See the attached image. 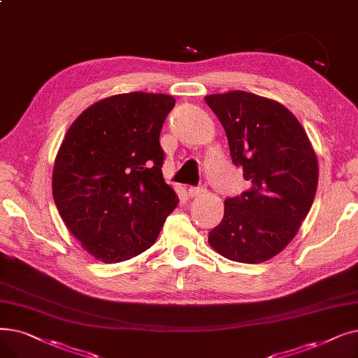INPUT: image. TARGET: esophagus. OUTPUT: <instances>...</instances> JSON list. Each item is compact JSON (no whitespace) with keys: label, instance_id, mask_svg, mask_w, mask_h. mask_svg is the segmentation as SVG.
I'll list each match as a JSON object with an SVG mask.
<instances>
[{"label":"esophagus","instance_id":"34e87169","mask_svg":"<svg viewBox=\"0 0 358 358\" xmlns=\"http://www.w3.org/2000/svg\"><path fill=\"white\" fill-rule=\"evenodd\" d=\"M203 192H205L203 187H190V189H189L190 197H199V196L203 194Z\"/></svg>","mask_w":358,"mask_h":358}]
</instances>
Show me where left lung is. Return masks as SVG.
I'll return each instance as SVG.
<instances>
[{
	"label": "left lung",
	"mask_w": 358,
	"mask_h": 358,
	"mask_svg": "<svg viewBox=\"0 0 358 358\" xmlns=\"http://www.w3.org/2000/svg\"><path fill=\"white\" fill-rule=\"evenodd\" d=\"M232 162L250 189L225 200L209 244L241 263L269 260L289 244L313 205L319 166L308 137L284 105L243 90L209 95Z\"/></svg>",
	"instance_id": "left-lung-1"
}]
</instances>
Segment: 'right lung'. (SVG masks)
I'll list each match as a JSON object with an SVG mask.
<instances>
[{"label": "right lung", "instance_id": "1", "mask_svg": "<svg viewBox=\"0 0 358 358\" xmlns=\"http://www.w3.org/2000/svg\"><path fill=\"white\" fill-rule=\"evenodd\" d=\"M174 105L164 93H121L89 106L64 137L54 200L71 234L98 260L118 263L148 250L178 205L162 176L159 143Z\"/></svg>", "mask_w": 358, "mask_h": 358}]
</instances>
